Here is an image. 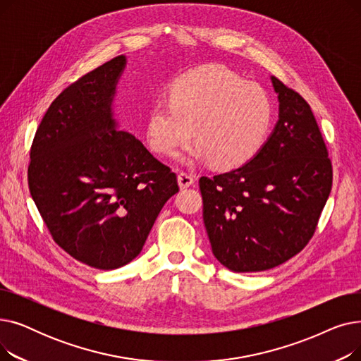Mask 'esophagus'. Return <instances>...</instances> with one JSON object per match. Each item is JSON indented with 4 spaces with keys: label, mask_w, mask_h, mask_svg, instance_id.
Wrapping results in <instances>:
<instances>
[{
    "label": "esophagus",
    "mask_w": 361,
    "mask_h": 361,
    "mask_svg": "<svg viewBox=\"0 0 361 361\" xmlns=\"http://www.w3.org/2000/svg\"><path fill=\"white\" fill-rule=\"evenodd\" d=\"M195 183V177L190 173H185V171H181L178 174V184L181 188H187L190 187Z\"/></svg>",
    "instance_id": "obj_1"
}]
</instances>
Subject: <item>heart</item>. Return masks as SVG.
<instances>
[{"label": "heart", "instance_id": "heart-1", "mask_svg": "<svg viewBox=\"0 0 361 361\" xmlns=\"http://www.w3.org/2000/svg\"><path fill=\"white\" fill-rule=\"evenodd\" d=\"M271 121L272 102L263 87L225 67L206 66L181 75L169 98L150 108L146 140L155 154L174 157L195 131L188 159L234 168L257 154Z\"/></svg>", "mask_w": 361, "mask_h": 361}]
</instances>
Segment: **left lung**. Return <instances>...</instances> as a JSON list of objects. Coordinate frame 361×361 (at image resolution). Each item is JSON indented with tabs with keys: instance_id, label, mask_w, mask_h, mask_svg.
<instances>
[{
	"instance_id": "left-lung-1",
	"label": "left lung",
	"mask_w": 361,
	"mask_h": 361,
	"mask_svg": "<svg viewBox=\"0 0 361 361\" xmlns=\"http://www.w3.org/2000/svg\"><path fill=\"white\" fill-rule=\"evenodd\" d=\"M279 120L243 166L200 177L214 256L234 272H260L306 247L332 188V164L310 105L271 78Z\"/></svg>"
}]
</instances>
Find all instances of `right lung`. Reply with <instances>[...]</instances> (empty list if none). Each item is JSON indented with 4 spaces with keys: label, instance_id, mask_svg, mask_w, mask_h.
<instances>
[{
    "label": "right lung",
    "instance_id": "1",
    "mask_svg": "<svg viewBox=\"0 0 361 361\" xmlns=\"http://www.w3.org/2000/svg\"><path fill=\"white\" fill-rule=\"evenodd\" d=\"M126 56L66 87L49 105L30 147L27 183L54 241L87 267L111 271L142 252L176 173L114 120Z\"/></svg>",
    "mask_w": 361,
    "mask_h": 361
}]
</instances>
